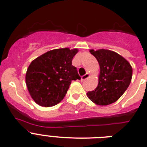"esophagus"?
<instances>
[{"instance_id": "obj_1", "label": "esophagus", "mask_w": 147, "mask_h": 147, "mask_svg": "<svg viewBox=\"0 0 147 147\" xmlns=\"http://www.w3.org/2000/svg\"><path fill=\"white\" fill-rule=\"evenodd\" d=\"M90 77V75L88 73H86L85 75H83V76L81 77V80L83 81V80H85L86 79H88V78H89Z\"/></svg>"}]
</instances>
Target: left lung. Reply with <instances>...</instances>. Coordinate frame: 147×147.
<instances>
[{
    "mask_svg": "<svg viewBox=\"0 0 147 147\" xmlns=\"http://www.w3.org/2000/svg\"><path fill=\"white\" fill-rule=\"evenodd\" d=\"M90 52L99 63L98 84L94 90L88 92V98L98 105L113 103L120 98L130 85L131 65L121 55L108 49H100Z\"/></svg>",
    "mask_w": 147,
    "mask_h": 147,
    "instance_id": "obj_1",
    "label": "left lung"
}]
</instances>
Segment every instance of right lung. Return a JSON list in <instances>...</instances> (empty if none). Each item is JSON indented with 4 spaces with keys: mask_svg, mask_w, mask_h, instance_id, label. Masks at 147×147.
Wrapping results in <instances>:
<instances>
[{
    "mask_svg": "<svg viewBox=\"0 0 147 147\" xmlns=\"http://www.w3.org/2000/svg\"><path fill=\"white\" fill-rule=\"evenodd\" d=\"M78 49L50 50L31 62L26 73V84L34 102L51 107L63 100L72 80H80L72 61Z\"/></svg>",
    "mask_w": 147,
    "mask_h": 147,
    "instance_id": "1",
    "label": "right lung"
}]
</instances>
